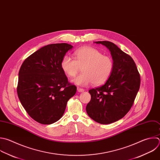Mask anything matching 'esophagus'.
I'll return each mask as SVG.
<instances>
[{"label":"esophagus","instance_id":"1","mask_svg":"<svg viewBox=\"0 0 160 160\" xmlns=\"http://www.w3.org/2000/svg\"><path fill=\"white\" fill-rule=\"evenodd\" d=\"M77 91L78 92H84V89L79 88V87H77Z\"/></svg>","mask_w":160,"mask_h":160}]
</instances>
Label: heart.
<instances>
[{"instance_id":"1","label":"heart","mask_w":160,"mask_h":160,"mask_svg":"<svg viewBox=\"0 0 160 160\" xmlns=\"http://www.w3.org/2000/svg\"><path fill=\"white\" fill-rule=\"evenodd\" d=\"M75 60L65 55L61 61V68L68 77H74L82 67V74L73 78L74 84L85 87L91 83L95 85L103 83L110 77L114 68L112 59L102 55L98 49L92 47H85L74 52Z\"/></svg>"}]
</instances>
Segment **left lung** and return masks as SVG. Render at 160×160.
I'll return each mask as SVG.
<instances>
[{
  "label": "left lung",
  "mask_w": 160,
  "mask_h": 160,
  "mask_svg": "<svg viewBox=\"0 0 160 160\" xmlns=\"http://www.w3.org/2000/svg\"><path fill=\"white\" fill-rule=\"evenodd\" d=\"M111 52L114 68L104 85L88 92L91 100L87 105L88 116L102 124L113 123L129 112L140 87V75L133 59L112 42H94Z\"/></svg>",
  "instance_id": "obj_1"
}]
</instances>
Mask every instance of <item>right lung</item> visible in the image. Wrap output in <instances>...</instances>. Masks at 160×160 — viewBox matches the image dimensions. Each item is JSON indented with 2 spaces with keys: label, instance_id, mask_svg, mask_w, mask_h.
Segmentation results:
<instances>
[{
  "label": "right lung",
  "instance_id": "right-lung-1",
  "mask_svg": "<svg viewBox=\"0 0 160 160\" xmlns=\"http://www.w3.org/2000/svg\"><path fill=\"white\" fill-rule=\"evenodd\" d=\"M72 48L67 43L48 44L32 53L21 67L18 97L30 117L40 124L58 121L77 92L61 68L62 58Z\"/></svg>",
  "mask_w": 160,
  "mask_h": 160
}]
</instances>
